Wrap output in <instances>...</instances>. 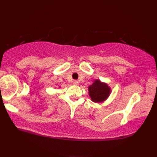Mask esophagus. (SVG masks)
<instances>
[{
  "instance_id": "esophagus-1",
  "label": "esophagus",
  "mask_w": 157,
  "mask_h": 157,
  "mask_svg": "<svg viewBox=\"0 0 157 157\" xmlns=\"http://www.w3.org/2000/svg\"><path fill=\"white\" fill-rule=\"evenodd\" d=\"M73 84H74V85H78L79 82H78V81H77V80H74V81L73 82Z\"/></svg>"
}]
</instances>
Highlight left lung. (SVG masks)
Listing matches in <instances>:
<instances>
[{
  "label": "left lung",
  "instance_id": "left-lung-1",
  "mask_svg": "<svg viewBox=\"0 0 157 157\" xmlns=\"http://www.w3.org/2000/svg\"><path fill=\"white\" fill-rule=\"evenodd\" d=\"M88 91L93 102H101L107 98L111 92V89L106 84L99 80H95L94 84L89 86Z\"/></svg>",
  "mask_w": 157,
  "mask_h": 157
}]
</instances>
